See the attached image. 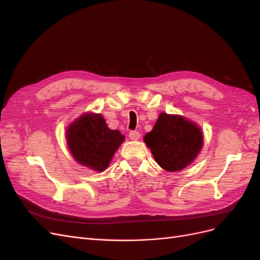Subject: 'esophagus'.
<instances>
[{
    "mask_svg": "<svg viewBox=\"0 0 260 260\" xmlns=\"http://www.w3.org/2000/svg\"><path fill=\"white\" fill-rule=\"evenodd\" d=\"M129 137H130V139H131L132 141H137V140H139V138H140V133H139L138 131H131V132L129 133Z\"/></svg>",
    "mask_w": 260,
    "mask_h": 260,
    "instance_id": "esophagus-1",
    "label": "esophagus"
}]
</instances>
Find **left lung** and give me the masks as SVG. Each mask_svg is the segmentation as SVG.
<instances>
[{
	"mask_svg": "<svg viewBox=\"0 0 260 260\" xmlns=\"http://www.w3.org/2000/svg\"><path fill=\"white\" fill-rule=\"evenodd\" d=\"M144 142L162 169L180 171L199 155L203 133L198 124L182 116L161 113Z\"/></svg>",
	"mask_w": 260,
	"mask_h": 260,
	"instance_id": "left-lung-1",
	"label": "left lung"
}]
</instances>
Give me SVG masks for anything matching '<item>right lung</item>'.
I'll return each instance as SVG.
<instances>
[{"mask_svg":"<svg viewBox=\"0 0 260 260\" xmlns=\"http://www.w3.org/2000/svg\"><path fill=\"white\" fill-rule=\"evenodd\" d=\"M66 140L76 161L94 171H104L124 137L109 129L101 114H84L69 125Z\"/></svg>","mask_w":260,"mask_h":260,"instance_id":"obj_1","label":"right lung"}]
</instances>
